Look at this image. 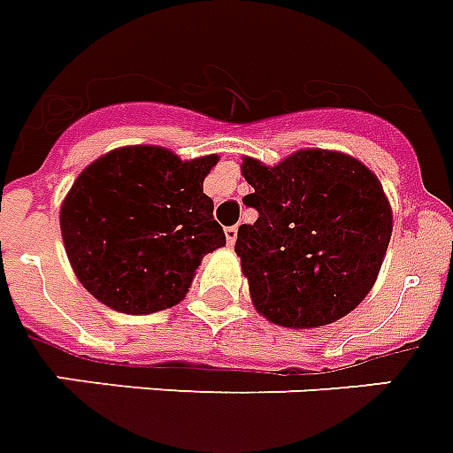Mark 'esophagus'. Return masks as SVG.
Returning <instances> with one entry per match:
<instances>
[{
	"instance_id": "34e87169",
	"label": "esophagus",
	"mask_w": 453,
	"mask_h": 453,
	"mask_svg": "<svg viewBox=\"0 0 453 453\" xmlns=\"http://www.w3.org/2000/svg\"><path fill=\"white\" fill-rule=\"evenodd\" d=\"M224 234H226V243H229V245L236 243V238H238L236 226H226V229H224Z\"/></svg>"
}]
</instances>
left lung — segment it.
<instances>
[{"mask_svg": "<svg viewBox=\"0 0 453 453\" xmlns=\"http://www.w3.org/2000/svg\"><path fill=\"white\" fill-rule=\"evenodd\" d=\"M257 210L236 255L255 309L283 327H323L356 309L374 285L393 231L381 182L357 158L299 150L278 165L243 158Z\"/></svg>", "mask_w": 453, "mask_h": 453, "instance_id": "8db88e82", "label": "left lung"}]
</instances>
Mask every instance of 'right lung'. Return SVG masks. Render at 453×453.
<instances>
[{"mask_svg":"<svg viewBox=\"0 0 453 453\" xmlns=\"http://www.w3.org/2000/svg\"><path fill=\"white\" fill-rule=\"evenodd\" d=\"M217 154L135 144L81 170L60 208L65 252L97 302L130 316L170 309L208 252L226 245L203 180Z\"/></svg>","mask_w":453,"mask_h":453,"instance_id":"1","label":"right lung"}]
</instances>
